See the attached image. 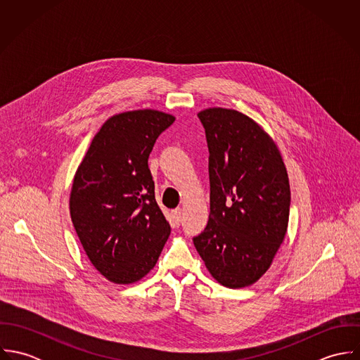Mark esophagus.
I'll return each mask as SVG.
<instances>
[{"instance_id":"obj_1","label":"esophagus","mask_w":360,"mask_h":360,"mask_svg":"<svg viewBox=\"0 0 360 360\" xmlns=\"http://www.w3.org/2000/svg\"><path fill=\"white\" fill-rule=\"evenodd\" d=\"M173 217H174V221L179 224L181 221V219H183V209L181 207H176L173 210Z\"/></svg>"}]
</instances>
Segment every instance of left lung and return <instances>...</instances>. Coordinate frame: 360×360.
<instances>
[{
  "instance_id": "left-lung-1",
  "label": "left lung",
  "mask_w": 360,
  "mask_h": 360,
  "mask_svg": "<svg viewBox=\"0 0 360 360\" xmlns=\"http://www.w3.org/2000/svg\"><path fill=\"white\" fill-rule=\"evenodd\" d=\"M209 150L210 213L193 238L212 277L250 287L267 271L290 217V181L271 137L250 116L227 108L198 113Z\"/></svg>"
}]
</instances>
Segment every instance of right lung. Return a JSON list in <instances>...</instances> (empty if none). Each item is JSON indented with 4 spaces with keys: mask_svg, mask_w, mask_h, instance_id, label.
<instances>
[{
    "mask_svg": "<svg viewBox=\"0 0 360 360\" xmlns=\"http://www.w3.org/2000/svg\"><path fill=\"white\" fill-rule=\"evenodd\" d=\"M174 116L129 110L109 117L79 165L69 198L72 223L93 266L115 284L154 269L170 224L155 201L148 158Z\"/></svg>",
    "mask_w": 360,
    "mask_h": 360,
    "instance_id": "right-lung-1",
    "label": "right lung"
}]
</instances>
